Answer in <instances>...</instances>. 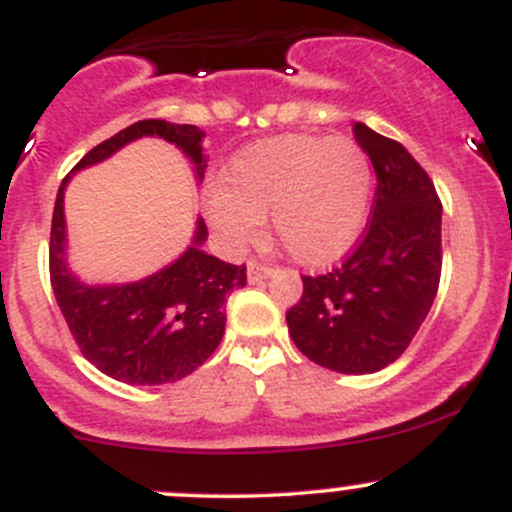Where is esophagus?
Listing matches in <instances>:
<instances>
[{"label": "esophagus", "instance_id": "obj_1", "mask_svg": "<svg viewBox=\"0 0 512 512\" xmlns=\"http://www.w3.org/2000/svg\"><path fill=\"white\" fill-rule=\"evenodd\" d=\"M272 274V270L267 265H262V262H247V279H250L252 284L255 282H262V279H267Z\"/></svg>", "mask_w": 512, "mask_h": 512}]
</instances>
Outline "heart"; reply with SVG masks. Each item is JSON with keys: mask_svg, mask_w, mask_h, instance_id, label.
I'll use <instances>...</instances> for the list:
<instances>
[{"mask_svg": "<svg viewBox=\"0 0 512 512\" xmlns=\"http://www.w3.org/2000/svg\"><path fill=\"white\" fill-rule=\"evenodd\" d=\"M373 196L368 154L346 137L284 134L250 144L228 161L208 220L230 245L257 238L260 218L292 260L324 267L346 255L365 228Z\"/></svg>", "mask_w": 512, "mask_h": 512, "instance_id": "heart-1", "label": "heart"}]
</instances>
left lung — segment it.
Returning a JSON list of instances; mask_svg holds the SVG:
<instances>
[{
  "instance_id": "obj_1",
  "label": "left lung",
  "mask_w": 512,
  "mask_h": 512,
  "mask_svg": "<svg viewBox=\"0 0 512 512\" xmlns=\"http://www.w3.org/2000/svg\"><path fill=\"white\" fill-rule=\"evenodd\" d=\"M373 161V218L355 252L333 272L301 277L287 311L294 346L316 365L365 375L395 363L427 319L441 274V203L427 171L395 139L353 125Z\"/></svg>"
}]
</instances>
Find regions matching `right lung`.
Returning <instances> with one entry per match:
<instances>
[{
	"label": "right lung",
	"mask_w": 512,
	"mask_h": 512,
	"mask_svg": "<svg viewBox=\"0 0 512 512\" xmlns=\"http://www.w3.org/2000/svg\"><path fill=\"white\" fill-rule=\"evenodd\" d=\"M142 137L176 144L191 159L196 179H203L206 132L166 120L134 122L90 149L63 179L53 208L48 257L53 294L85 358L120 383L164 385L191 375L218 348L225 333V301L233 289L245 287V265H228L201 250L208 230L198 218L191 245L174 262L137 282L90 284L71 270L63 211L68 181Z\"/></svg>",
	"instance_id": "right-lung-1"
}]
</instances>
